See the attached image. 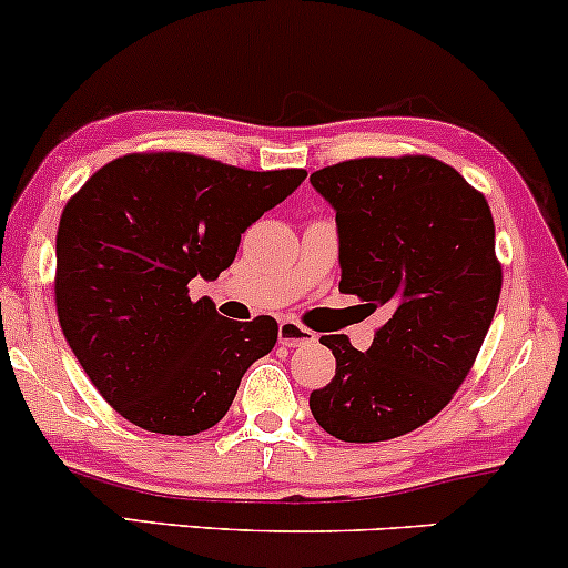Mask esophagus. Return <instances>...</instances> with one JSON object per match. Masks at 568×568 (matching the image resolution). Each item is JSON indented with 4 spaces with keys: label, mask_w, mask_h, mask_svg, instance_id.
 <instances>
[{
    "label": "esophagus",
    "mask_w": 568,
    "mask_h": 568,
    "mask_svg": "<svg viewBox=\"0 0 568 568\" xmlns=\"http://www.w3.org/2000/svg\"><path fill=\"white\" fill-rule=\"evenodd\" d=\"M277 338H280V344H283V347H302V344L315 342L317 336H315V331L304 328L302 323L283 321V323H280V328H277Z\"/></svg>",
    "instance_id": "1"
}]
</instances>
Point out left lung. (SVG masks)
I'll return each instance as SVG.
<instances>
[{
	"label": "left lung",
	"mask_w": 568,
	"mask_h": 568,
	"mask_svg": "<svg viewBox=\"0 0 568 568\" xmlns=\"http://www.w3.org/2000/svg\"><path fill=\"white\" fill-rule=\"evenodd\" d=\"M338 226V291L389 312L366 352L321 336L336 376L312 416L347 443L400 438L448 406L497 312L491 207L446 162L361 158L310 175Z\"/></svg>",
	"instance_id": "left-lung-1"
}]
</instances>
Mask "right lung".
I'll use <instances>...</instances> for the list:
<instances>
[{
    "instance_id": "right-lung-1",
    "label": "right lung",
    "mask_w": 568,
    "mask_h": 568,
    "mask_svg": "<svg viewBox=\"0 0 568 568\" xmlns=\"http://www.w3.org/2000/svg\"><path fill=\"white\" fill-rule=\"evenodd\" d=\"M306 179L302 168L243 171L186 152L125 154L63 207L55 310L103 400L160 435L224 419L240 379L275 347L277 321H226L189 280H216L240 234Z\"/></svg>"
}]
</instances>
